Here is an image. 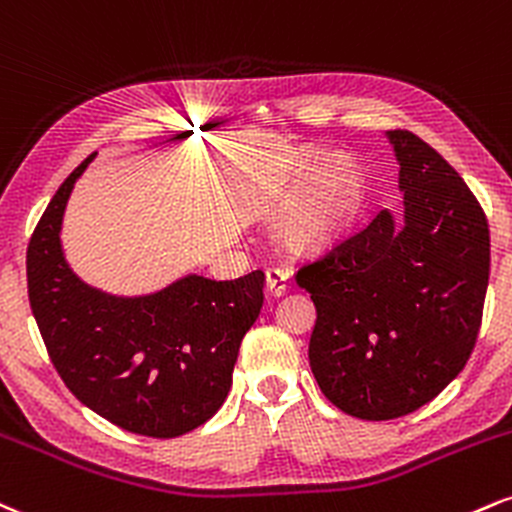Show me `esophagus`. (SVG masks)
I'll use <instances>...</instances> for the list:
<instances>
[{
  "label": "esophagus",
  "instance_id": "1",
  "mask_svg": "<svg viewBox=\"0 0 512 512\" xmlns=\"http://www.w3.org/2000/svg\"><path fill=\"white\" fill-rule=\"evenodd\" d=\"M287 282H290V275H287L285 270H280V268L266 270V285H268V292L273 294V297H280V294L287 292Z\"/></svg>",
  "mask_w": 512,
  "mask_h": 512
}]
</instances>
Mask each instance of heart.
I'll list each match as a JSON object with an SVG mask.
<instances>
[{"label": "heart", "instance_id": "1", "mask_svg": "<svg viewBox=\"0 0 512 512\" xmlns=\"http://www.w3.org/2000/svg\"><path fill=\"white\" fill-rule=\"evenodd\" d=\"M316 155L304 162V172L316 165ZM362 177L350 160H328L311 174L282 213L280 234L287 246L306 251L333 242L359 206Z\"/></svg>", "mask_w": 512, "mask_h": 512}]
</instances>
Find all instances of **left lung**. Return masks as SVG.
I'll list each match as a JSON object with an SVG mask.
<instances>
[{"mask_svg": "<svg viewBox=\"0 0 512 512\" xmlns=\"http://www.w3.org/2000/svg\"><path fill=\"white\" fill-rule=\"evenodd\" d=\"M402 220L369 225L304 263L316 304L309 364L350 417L386 422L426 405L465 369L489 285V222L462 177L412 131H388Z\"/></svg>", "mask_w": 512, "mask_h": 512, "instance_id": "left-lung-1", "label": "left lung"}]
</instances>
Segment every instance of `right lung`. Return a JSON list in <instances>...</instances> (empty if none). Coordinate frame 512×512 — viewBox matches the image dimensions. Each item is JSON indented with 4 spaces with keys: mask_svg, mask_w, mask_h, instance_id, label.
I'll return each mask as SVG.
<instances>
[{
    "mask_svg": "<svg viewBox=\"0 0 512 512\" xmlns=\"http://www.w3.org/2000/svg\"><path fill=\"white\" fill-rule=\"evenodd\" d=\"M90 160L64 179L30 237V309L54 369L83 405L131 434L182 436L206 424L230 393L239 345L261 314L266 275L191 273L138 297L86 285L66 263L59 232Z\"/></svg>",
    "mask_w": 512,
    "mask_h": 512,
    "instance_id": "1",
    "label": "right lung"
}]
</instances>
